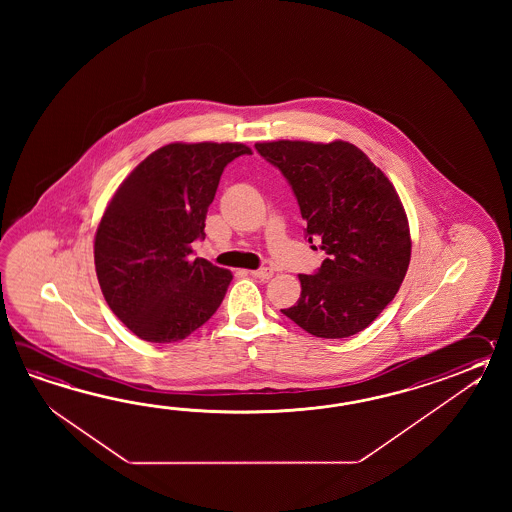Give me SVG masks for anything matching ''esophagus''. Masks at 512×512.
<instances>
[{
	"mask_svg": "<svg viewBox=\"0 0 512 512\" xmlns=\"http://www.w3.org/2000/svg\"><path fill=\"white\" fill-rule=\"evenodd\" d=\"M251 274L252 278H258V280H269L274 272L271 269H258V271H251Z\"/></svg>",
	"mask_w": 512,
	"mask_h": 512,
	"instance_id": "34e87169",
	"label": "esophagus"
}]
</instances>
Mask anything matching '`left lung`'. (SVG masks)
<instances>
[{"label":"left lung","mask_w":512,"mask_h":512,"mask_svg":"<svg viewBox=\"0 0 512 512\" xmlns=\"http://www.w3.org/2000/svg\"><path fill=\"white\" fill-rule=\"evenodd\" d=\"M256 150L293 188L305 238L327 258L300 274L302 294L283 315L320 338L357 335L403 283L412 241L390 179L349 142H258Z\"/></svg>","instance_id":"obj_1"}]
</instances>
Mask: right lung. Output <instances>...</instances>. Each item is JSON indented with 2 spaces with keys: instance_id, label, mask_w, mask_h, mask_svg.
<instances>
[{
  "instance_id": "right-lung-1",
  "label": "right lung",
  "mask_w": 512,
  "mask_h": 512,
  "mask_svg": "<svg viewBox=\"0 0 512 512\" xmlns=\"http://www.w3.org/2000/svg\"><path fill=\"white\" fill-rule=\"evenodd\" d=\"M240 142H172L148 155L109 201L95 234V269L109 309L137 337L168 344L203 326L232 274L203 258L205 219Z\"/></svg>"
}]
</instances>
